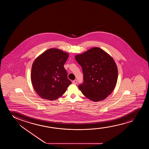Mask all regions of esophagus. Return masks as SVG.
<instances>
[{
	"mask_svg": "<svg viewBox=\"0 0 149 149\" xmlns=\"http://www.w3.org/2000/svg\"><path fill=\"white\" fill-rule=\"evenodd\" d=\"M73 84H77V80H74L73 81Z\"/></svg>",
	"mask_w": 149,
	"mask_h": 149,
	"instance_id": "obj_1",
	"label": "esophagus"
}]
</instances>
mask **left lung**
Segmentation results:
<instances>
[{"instance_id": "left-lung-1", "label": "left lung", "mask_w": 149, "mask_h": 149, "mask_svg": "<svg viewBox=\"0 0 149 149\" xmlns=\"http://www.w3.org/2000/svg\"><path fill=\"white\" fill-rule=\"evenodd\" d=\"M75 58L84 74V83L78 86L82 94L94 102L107 98L116 87L118 77L113 58L98 47L75 55Z\"/></svg>"}]
</instances>
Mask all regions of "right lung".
Listing matches in <instances>:
<instances>
[{
	"label": "right lung",
	"mask_w": 149,
	"mask_h": 149,
	"mask_svg": "<svg viewBox=\"0 0 149 149\" xmlns=\"http://www.w3.org/2000/svg\"><path fill=\"white\" fill-rule=\"evenodd\" d=\"M69 54L51 48L39 55L33 61L31 80L35 91L46 100H55L63 96L71 84L63 67Z\"/></svg>",
	"instance_id": "obj_1"
}]
</instances>
